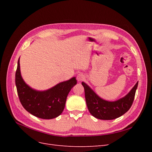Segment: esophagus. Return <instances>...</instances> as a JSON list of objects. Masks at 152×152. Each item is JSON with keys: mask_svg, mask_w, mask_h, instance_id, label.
I'll list each match as a JSON object with an SVG mask.
<instances>
[{"mask_svg": "<svg viewBox=\"0 0 152 152\" xmlns=\"http://www.w3.org/2000/svg\"><path fill=\"white\" fill-rule=\"evenodd\" d=\"M84 78H85V77L83 74H82V73H79V74H78L77 76V79L78 82H79L83 80L84 79Z\"/></svg>", "mask_w": 152, "mask_h": 152, "instance_id": "esophagus-1", "label": "esophagus"}]
</instances>
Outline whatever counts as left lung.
<instances>
[{
	"label": "left lung",
	"mask_w": 152,
	"mask_h": 152,
	"mask_svg": "<svg viewBox=\"0 0 152 152\" xmlns=\"http://www.w3.org/2000/svg\"><path fill=\"white\" fill-rule=\"evenodd\" d=\"M85 91L86 104L89 112L101 120H113L121 117L130 109L134 99L138 82L124 97L115 102H108L101 98L91 87L82 82Z\"/></svg>",
	"instance_id": "8db88e82"
}]
</instances>
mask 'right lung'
I'll use <instances>...</instances> for the list:
<instances>
[{"label": "right lung", "mask_w": 152, "mask_h": 152, "mask_svg": "<svg viewBox=\"0 0 152 152\" xmlns=\"http://www.w3.org/2000/svg\"><path fill=\"white\" fill-rule=\"evenodd\" d=\"M15 83L20 102L27 112L38 118L52 119L63 112L67 96L72 87L77 84V80L74 77L45 91L34 89L23 79L19 58Z\"/></svg>", "instance_id": "obj_1"}]
</instances>
